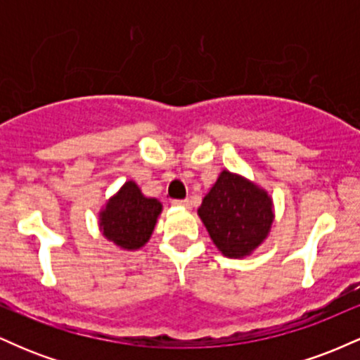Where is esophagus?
<instances>
[{
    "mask_svg": "<svg viewBox=\"0 0 360 360\" xmlns=\"http://www.w3.org/2000/svg\"><path fill=\"white\" fill-rule=\"evenodd\" d=\"M172 205H174V206H184V208H188L189 201L188 200H174V201H172Z\"/></svg>",
    "mask_w": 360,
    "mask_h": 360,
    "instance_id": "34e87169",
    "label": "esophagus"
}]
</instances>
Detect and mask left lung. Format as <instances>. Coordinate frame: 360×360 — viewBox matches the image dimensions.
Listing matches in <instances>:
<instances>
[{
    "mask_svg": "<svg viewBox=\"0 0 360 360\" xmlns=\"http://www.w3.org/2000/svg\"><path fill=\"white\" fill-rule=\"evenodd\" d=\"M198 214L226 257L249 255L266 238L274 217L267 193L229 171L218 177Z\"/></svg>",
    "mask_w": 360,
    "mask_h": 360,
    "instance_id": "obj_1",
    "label": "left lung"
}]
</instances>
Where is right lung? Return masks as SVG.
Returning <instances> with one entry per match:
<instances>
[{
  "label": "right lung",
  "instance_id": "right-lung-1",
  "mask_svg": "<svg viewBox=\"0 0 360 360\" xmlns=\"http://www.w3.org/2000/svg\"><path fill=\"white\" fill-rule=\"evenodd\" d=\"M160 210L159 201L146 198L134 181H128L101 213V230L123 249H139L150 238Z\"/></svg>",
  "mask_w": 360,
  "mask_h": 360
}]
</instances>
